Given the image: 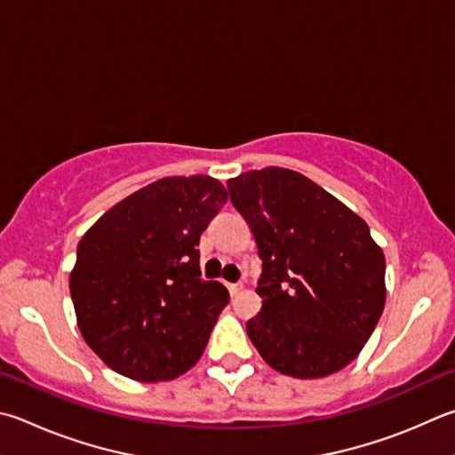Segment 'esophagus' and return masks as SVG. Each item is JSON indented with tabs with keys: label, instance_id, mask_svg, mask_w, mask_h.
<instances>
[{
	"label": "esophagus",
	"instance_id": "obj_1",
	"mask_svg": "<svg viewBox=\"0 0 455 455\" xmlns=\"http://www.w3.org/2000/svg\"><path fill=\"white\" fill-rule=\"evenodd\" d=\"M227 288H228V292H230V296H236L238 292L243 291V283H236V284H227Z\"/></svg>",
	"mask_w": 455,
	"mask_h": 455
}]
</instances>
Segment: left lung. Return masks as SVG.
Returning a JSON list of instances; mask_svg holds the SVG:
<instances>
[{
  "label": "left lung",
  "mask_w": 455,
  "mask_h": 455,
  "mask_svg": "<svg viewBox=\"0 0 455 455\" xmlns=\"http://www.w3.org/2000/svg\"><path fill=\"white\" fill-rule=\"evenodd\" d=\"M262 275L246 332L280 374L312 379L348 366L386 304V259L366 220L300 172L267 167L228 179Z\"/></svg>",
  "instance_id": "1"
}]
</instances>
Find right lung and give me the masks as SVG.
<instances>
[{"mask_svg": "<svg viewBox=\"0 0 455 455\" xmlns=\"http://www.w3.org/2000/svg\"><path fill=\"white\" fill-rule=\"evenodd\" d=\"M227 201L209 175L164 177L111 206L79 241L69 275L79 332L117 374L164 382L203 356L230 296L201 278L196 246Z\"/></svg>", "mask_w": 455, "mask_h": 455, "instance_id": "1", "label": "right lung"}]
</instances>
